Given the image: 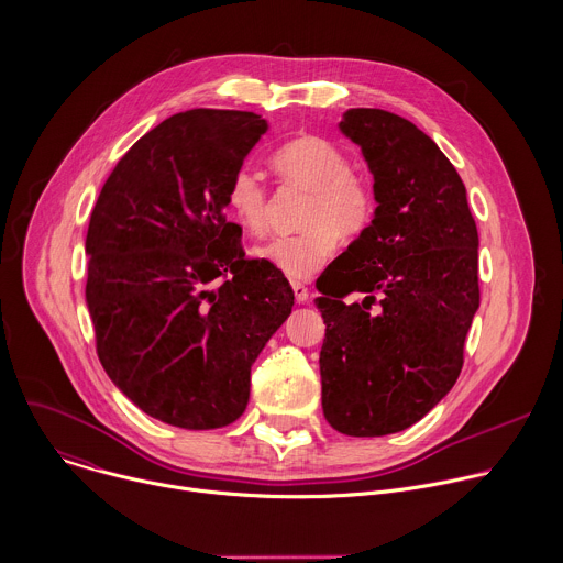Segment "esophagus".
I'll use <instances>...</instances> for the list:
<instances>
[{
  "instance_id": "obj_1",
  "label": "esophagus",
  "mask_w": 563,
  "mask_h": 563,
  "mask_svg": "<svg viewBox=\"0 0 563 563\" xmlns=\"http://www.w3.org/2000/svg\"><path fill=\"white\" fill-rule=\"evenodd\" d=\"M291 289H294V296H296V302H298V305H302V302L309 300V289H307L302 283L294 280V283H291Z\"/></svg>"
}]
</instances>
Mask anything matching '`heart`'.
<instances>
[{
    "instance_id": "b5f03b06",
    "label": "heart",
    "mask_w": 563,
    "mask_h": 563,
    "mask_svg": "<svg viewBox=\"0 0 563 563\" xmlns=\"http://www.w3.org/2000/svg\"><path fill=\"white\" fill-rule=\"evenodd\" d=\"M274 169L287 185L309 190L302 212L305 230L276 236L256 250V256L294 280L316 276L338 247L340 234H357L373 212L366 183L351 174L346 154L327 139L298 136L272 156ZM228 206L239 225L263 236L269 228V192L256 172L243 167L228 185Z\"/></svg>"
}]
</instances>
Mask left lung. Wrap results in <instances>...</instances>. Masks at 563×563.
<instances>
[{"instance_id": "obj_1", "label": "left lung", "mask_w": 563, "mask_h": 563, "mask_svg": "<svg viewBox=\"0 0 563 563\" xmlns=\"http://www.w3.org/2000/svg\"><path fill=\"white\" fill-rule=\"evenodd\" d=\"M338 128L360 145L378 208L318 280L322 411L344 435L378 438L453 389L479 307V239L457 169L418 125L351 108ZM351 292L363 300L346 303Z\"/></svg>"}]
</instances>
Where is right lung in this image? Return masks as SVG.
Returning a JSON list of instances; mask_svg holds the SVG:
<instances>
[{
	"mask_svg": "<svg viewBox=\"0 0 563 563\" xmlns=\"http://www.w3.org/2000/svg\"><path fill=\"white\" fill-rule=\"evenodd\" d=\"M267 128L241 110L165 119L123 154L90 217L99 360L128 400L178 429L243 416L252 364L294 307L287 278L245 258L225 219L228 185Z\"/></svg>",
	"mask_w": 563,
	"mask_h": 563,
	"instance_id": "add662e5",
	"label": "right lung"
}]
</instances>
